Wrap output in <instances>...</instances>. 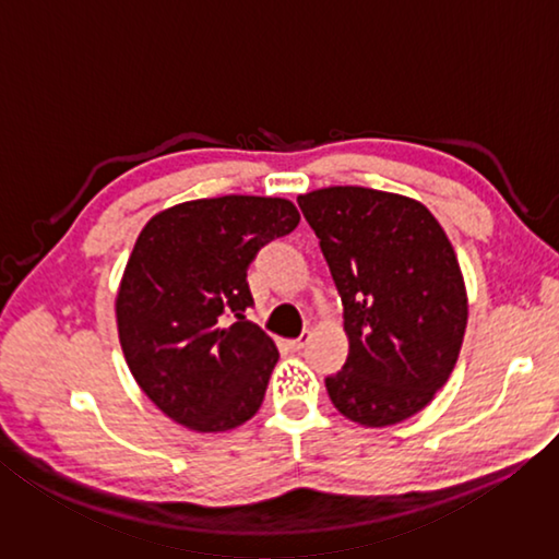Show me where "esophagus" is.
<instances>
[{"mask_svg":"<svg viewBox=\"0 0 559 559\" xmlns=\"http://www.w3.org/2000/svg\"><path fill=\"white\" fill-rule=\"evenodd\" d=\"M308 343H310V330H306V333H302L296 340H288V347L293 349V353H298V349H302Z\"/></svg>","mask_w":559,"mask_h":559,"instance_id":"esophagus-1","label":"esophagus"}]
</instances>
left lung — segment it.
Here are the masks:
<instances>
[{"mask_svg":"<svg viewBox=\"0 0 559 559\" xmlns=\"http://www.w3.org/2000/svg\"><path fill=\"white\" fill-rule=\"evenodd\" d=\"M343 300L349 353L325 377L335 409L390 427L427 406L456 365L468 306L449 236L427 206L367 187L298 197Z\"/></svg>","mask_w":559,"mask_h":559,"instance_id":"8db88e82","label":"left lung"}]
</instances>
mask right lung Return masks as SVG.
<instances>
[{
	"instance_id": "right-lung-1",
	"label": "right lung",
	"mask_w": 559,
	"mask_h": 559,
	"mask_svg": "<svg viewBox=\"0 0 559 559\" xmlns=\"http://www.w3.org/2000/svg\"><path fill=\"white\" fill-rule=\"evenodd\" d=\"M278 197L177 204L140 231L116 300L132 377L159 412L194 431H229L259 412L278 349L246 320L251 261L296 229Z\"/></svg>"
}]
</instances>
